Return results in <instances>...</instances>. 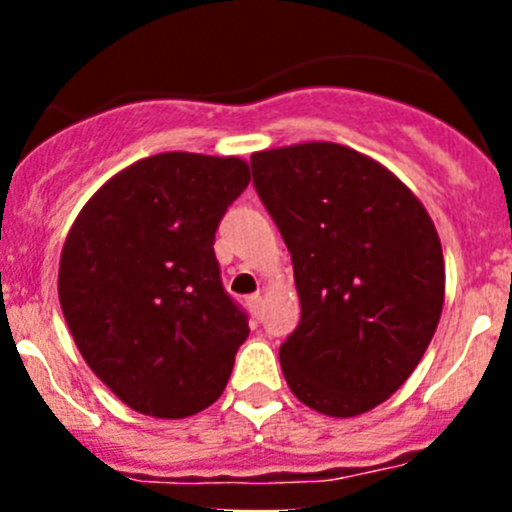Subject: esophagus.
Instances as JSON below:
<instances>
[{
	"mask_svg": "<svg viewBox=\"0 0 512 512\" xmlns=\"http://www.w3.org/2000/svg\"><path fill=\"white\" fill-rule=\"evenodd\" d=\"M260 304H262V294L260 292H255V294H250V297H247V307H250L252 314L260 312Z\"/></svg>",
	"mask_w": 512,
	"mask_h": 512,
	"instance_id": "34e87169",
	"label": "esophagus"
}]
</instances>
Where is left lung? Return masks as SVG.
I'll return each instance as SVG.
<instances>
[{
    "instance_id": "1",
    "label": "left lung",
    "mask_w": 512,
    "mask_h": 512,
    "mask_svg": "<svg viewBox=\"0 0 512 512\" xmlns=\"http://www.w3.org/2000/svg\"><path fill=\"white\" fill-rule=\"evenodd\" d=\"M260 200L294 267L299 319L280 347L289 389L324 416L384 404L436 334L446 265L421 200L342 143L252 153Z\"/></svg>"
}]
</instances>
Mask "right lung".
<instances>
[{
    "label": "right lung",
    "mask_w": 512,
    "mask_h": 512,
    "mask_svg": "<svg viewBox=\"0 0 512 512\" xmlns=\"http://www.w3.org/2000/svg\"><path fill=\"white\" fill-rule=\"evenodd\" d=\"M247 183L237 156L158 153L108 178L69 227L61 312L89 369L138 414L193 416L225 391L250 327L213 242Z\"/></svg>",
    "instance_id": "1"
}]
</instances>
